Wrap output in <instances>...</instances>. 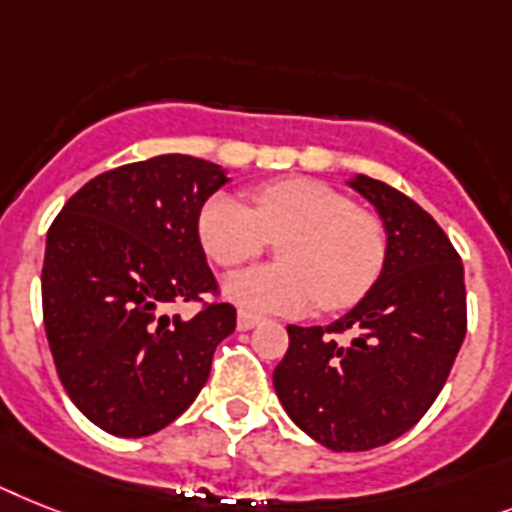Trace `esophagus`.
Segmentation results:
<instances>
[{
  "label": "esophagus",
  "instance_id": "34e87169",
  "mask_svg": "<svg viewBox=\"0 0 512 512\" xmlns=\"http://www.w3.org/2000/svg\"><path fill=\"white\" fill-rule=\"evenodd\" d=\"M259 322H261L259 314H251V311H246V308H240L238 311V329H253Z\"/></svg>",
  "mask_w": 512,
  "mask_h": 512
}]
</instances>
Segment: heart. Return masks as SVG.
<instances>
[{"label":"heart","mask_w":512,"mask_h":512,"mask_svg":"<svg viewBox=\"0 0 512 512\" xmlns=\"http://www.w3.org/2000/svg\"><path fill=\"white\" fill-rule=\"evenodd\" d=\"M198 238L217 266L235 269L277 246V266L232 274L230 301L246 311L301 314L319 306L340 311L377 282L387 259L382 217L353 204L342 190L314 177H282L251 190V209L238 198L211 196L198 214Z\"/></svg>","instance_id":"1"}]
</instances>
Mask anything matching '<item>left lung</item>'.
<instances>
[{"label": "left lung", "mask_w": 512, "mask_h": 512, "mask_svg": "<svg viewBox=\"0 0 512 512\" xmlns=\"http://www.w3.org/2000/svg\"><path fill=\"white\" fill-rule=\"evenodd\" d=\"M358 190L387 227L379 280L329 327H287L274 392L303 432L335 453H361L405 434L445 387L466 337L463 264L416 201L374 177ZM350 331L348 343L335 334Z\"/></svg>", "instance_id": "1"}]
</instances>
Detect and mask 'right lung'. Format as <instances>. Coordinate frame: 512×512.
<instances>
[{"label":"right lung","mask_w":512,"mask_h":512,"mask_svg":"<svg viewBox=\"0 0 512 512\" xmlns=\"http://www.w3.org/2000/svg\"><path fill=\"white\" fill-rule=\"evenodd\" d=\"M225 183L219 164L154 156L88 180L49 227L41 269L49 350L70 400L114 437L172 424L235 329L230 303H204L193 319L164 314L217 295L198 214Z\"/></svg>","instance_id":"1"}]
</instances>
